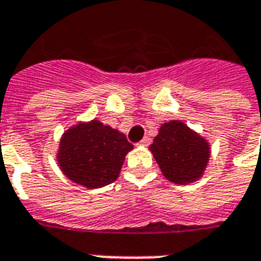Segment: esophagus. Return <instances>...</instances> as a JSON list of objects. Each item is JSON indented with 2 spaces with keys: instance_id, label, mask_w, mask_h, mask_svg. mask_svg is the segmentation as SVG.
<instances>
[{
  "instance_id": "obj_1",
  "label": "esophagus",
  "mask_w": 261,
  "mask_h": 261,
  "mask_svg": "<svg viewBox=\"0 0 261 261\" xmlns=\"http://www.w3.org/2000/svg\"><path fill=\"white\" fill-rule=\"evenodd\" d=\"M151 143V139L148 138V136H146V138H143L140 142L138 143V146H148Z\"/></svg>"
}]
</instances>
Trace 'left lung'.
I'll return each instance as SVG.
<instances>
[{
	"label": "left lung",
	"mask_w": 261,
	"mask_h": 261,
	"mask_svg": "<svg viewBox=\"0 0 261 261\" xmlns=\"http://www.w3.org/2000/svg\"><path fill=\"white\" fill-rule=\"evenodd\" d=\"M169 181L187 184L201 177L209 161V144L180 121L164 123L150 146Z\"/></svg>",
	"instance_id": "1"
}]
</instances>
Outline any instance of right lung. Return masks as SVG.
Instances as JSON below:
<instances>
[{
    "mask_svg": "<svg viewBox=\"0 0 261 261\" xmlns=\"http://www.w3.org/2000/svg\"><path fill=\"white\" fill-rule=\"evenodd\" d=\"M132 148L123 133L93 119L78 123L64 133L58 162L74 183L99 189L117 180L125 155Z\"/></svg>",
    "mask_w": 261,
    "mask_h": 261,
    "instance_id": "obj_1",
    "label": "right lung"
}]
</instances>
